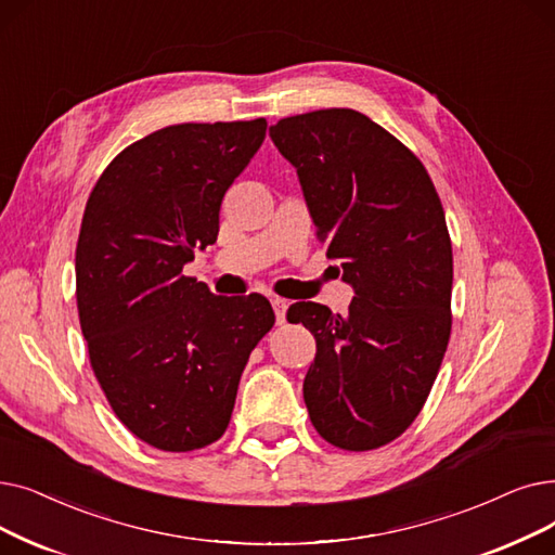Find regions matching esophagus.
I'll use <instances>...</instances> for the list:
<instances>
[{
    "instance_id": "1",
    "label": "esophagus",
    "mask_w": 555,
    "mask_h": 555,
    "mask_svg": "<svg viewBox=\"0 0 555 555\" xmlns=\"http://www.w3.org/2000/svg\"><path fill=\"white\" fill-rule=\"evenodd\" d=\"M272 308L276 312V324H283L285 322V310H287V301L281 299V297H272Z\"/></svg>"
}]
</instances>
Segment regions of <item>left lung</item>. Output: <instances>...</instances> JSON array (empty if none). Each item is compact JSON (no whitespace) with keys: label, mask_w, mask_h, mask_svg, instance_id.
I'll return each instance as SVG.
<instances>
[{"label":"left lung","mask_w":555,"mask_h":555,"mask_svg":"<svg viewBox=\"0 0 555 555\" xmlns=\"http://www.w3.org/2000/svg\"><path fill=\"white\" fill-rule=\"evenodd\" d=\"M270 138L356 293L345 315L315 301L287 308L318 343L304 378L310 422L333 447L378 449L415 422L449 345L453 256L440 197L422 160L358 111L283 117Z\"/></svg>","instance_id":"left-lung-1"}]
</instances>
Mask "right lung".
Masks as SVG:
<instances>
[{"label": "right lung", "instance_id": "1", "mask_svg": "<svg viewBox=\"0 0 555 555\" xmlns=\"http://www.w3.org/2000/svg\"><path fill=\"white\" fill-rule=\"evenodd\" d=\"M268 122L172 125L119 152L77 243V308L94 376L135 438L160 451L220 440L237 383L274 326L262 295L218 297L183 264L218 240L224 192Z\"/></svg>", "mask_w": 555, "mask_h": 555}]
</instances>
